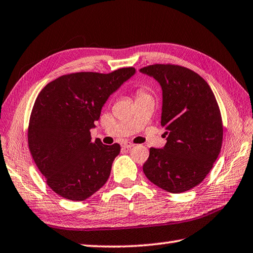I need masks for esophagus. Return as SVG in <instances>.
Masks as SVG:
<instances>
[{"label":"esophagus","instance_id":"obj_1","mask_svg":"<svg viewBox=\"0 0 253 253\" xmlns=\"http://www.w3.org/2000/svg\"><path fill=\"white\" fill-rule=\"evenodd\" d=\"M122 146L124 148H127V149H128V148H131V147H133L135 145H133V143L130 142V141H123L122 142Z\"/></svg>","mask_w":253,"mask_h":253}]
</instances>
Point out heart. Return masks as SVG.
I'll return each mask as SVG.
<instances>
[{
    "label": "heart",
    "mask_w": 253,
    "mask_h": 253,
    "mask_svg": "<svg viewBox=\"0 0 253 253\" xmlns=\"http://www.w3.org/2000/svg\"><path fill=\"white\" fill-rule=\"evenodd\" d=\"M147 95H150L149 94V91L147 90V87L145 86H139L136 90V96L137 98H140V97H143V96H147Z\"/></svg>",
    "instance_id": "obj_1"
}]
</instances>
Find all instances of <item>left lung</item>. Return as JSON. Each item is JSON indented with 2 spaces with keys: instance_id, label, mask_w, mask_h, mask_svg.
Segmentation results:
<instances>
[{
  "instance_id": "1",
  "label": "left lung",
  "mask_w": 253,
  "mask_h": 253,
  "mask_svg": "<svg viewBox=\"0 0 253 253\" xmlns=\"http://www.w3.org/2000/svg\"><path fill=\"white\" fill-rule=\"evenodd\" d=\"M162 87L163 149L150 148L142 170L153 184L171 193L189 191L205 179L222 143L221 114L211 86L191 69L156 63L140 69Z\"/></svg>"
}]
</instances>
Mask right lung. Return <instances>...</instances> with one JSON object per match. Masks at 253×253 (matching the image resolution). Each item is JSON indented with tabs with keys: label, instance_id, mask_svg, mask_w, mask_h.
I'll return each mask as SVG.
<instances>
[{
	"label": "right lung",
	"instance_id": "1",
	"mask_svg": "<svg viewBox=\"0 0 253 253\" xmlns=\"http://www.w3.org/2000/svg\"><path fill=\"white\" fill-rule=\"evenodd\" d=\"M135 73L64 74L44 86L28 124V148L50 189L71 201H84L105 184L121 146L92 140L91 129L108 96Z\"/></svg>",
	"mask_w": 253,
	"mask_h": 253
}]
</instances>
